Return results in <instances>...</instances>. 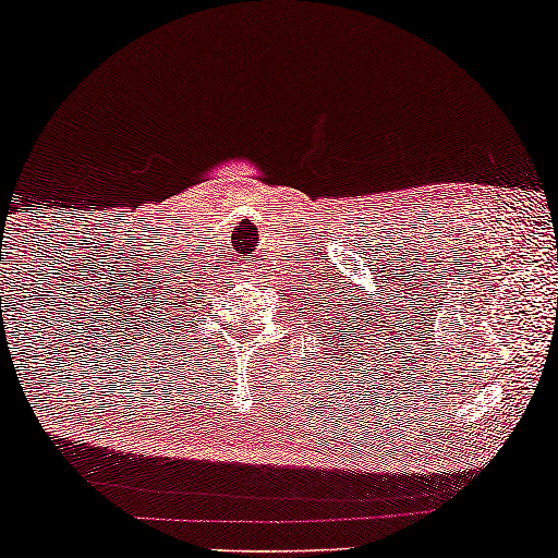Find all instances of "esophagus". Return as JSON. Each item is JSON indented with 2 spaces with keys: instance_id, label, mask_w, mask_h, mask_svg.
<instances>
[{
  "instance_id": "1",
  "label": "esophagus",
  "mask_w": 558,
  "mask_h": 558,
  "mask_svg": "<svg viewBox=\"0 0 558 558\" xmlns=\"http://www.w3.org/2000/svg\"><path fill=\"white\" fill-rule=\"evenodd\" d=\"M253 264H256V262H253Z\"/></svg>"
}]
</instances>
